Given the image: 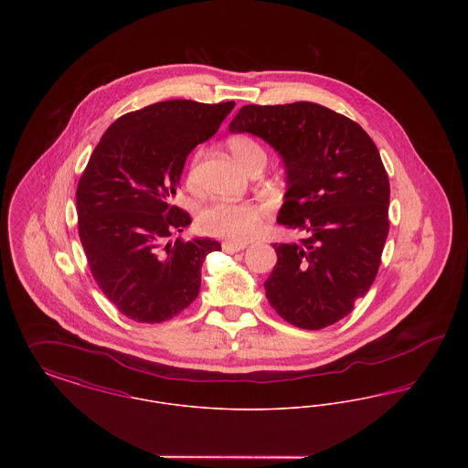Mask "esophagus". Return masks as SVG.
Wrapping results in <instances>:
<instances>
[{"instance_id":"obj_1","label":"esophagus","mask_w":468,"mask_h":468,"mask_svg":"<svg viewBox=\"0 0 468 468\" xmlns=\"http://www.w3.org/2000/svg\"><path fill=\"white\" fill-rule=\"evenodd\" d=\"M245 247H247V244H235V242H224L223 244V250L224 252H228V254H233V252H240V250H244Z\"/></svg>"}]
</instances>
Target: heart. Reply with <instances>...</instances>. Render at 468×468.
Listing matches in <instances>:
<instances>
[{"mask_svg": "<svg viewBox=\"0 0 468 468\" xmlns=\"http://www.w3.org/2000/svg\"><path fill=\"white\" fill-rule=\"evenodd\" d=\"M228 149L231 156L235 157L237 163L247 172H250L256 166H265L267 163V153L263 145L249 134L231 136L228 140ZM200 157L201 153L195 154L186 176V182L191 189H197L200 184ZM263 214V208L256 203L214 201L203 207L198 212L197 228L205 235L240 242L258 233V229L261 228Z\"/></svg>", "mask_w": 468, "mask_h": 468, "instance_id": "obj_1", "label": "heart"}]
</instances>
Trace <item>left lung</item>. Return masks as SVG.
Wrapping results in <instances>:
<instances>
[{
  "label": "left lung",
  "mask_w": 468,
  "mask_h": 468,
  "mask_svg": "<svg viewBox=\"0 0 468 468\" xmlns=\"http://www.w3.org/2000/svg\"><path fill=\"white\" fill-rule=\"evenodd\" d=\"M229 132L256 134L282 156L288 193L277 223L303 233L271 244L268 303L296 328L334 324L374 284L389 231V178L374 140L311 101L245 105Z\"/></svg>",
  "instance_id": "8db88e82"
}]
</instances>
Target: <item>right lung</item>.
<instances>
[{
  "label": "right lung",
  "mask_w": 468,
  "mask_h": 468,
  "mask_svg": "<svg viewBox=\"0 0 468 468\" xmlns=\"http://www.w3.org/2000/svg\"><path fill=\"white\" fill-rule=\"evenodd\" d=\"M235 101L168 100L113 121L77 186L79 237L90 273L121 314L163 323L200 292L201 265L221 244L166 242L191 216L172 200L186 157L221 126Z\"/></svg>",
  "instance_id": "add662e5"
}]
</instances>
